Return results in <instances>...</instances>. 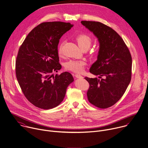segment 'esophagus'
<instances>
[{"instance_id":"1","label":"esophagus","mask_w":148,"mask_h":148,"mask_svg":"<svg viewBox=\"0 0 148 148\" xmlns=\"http://www.w3.org/2000/svg\"><path fill=\"white\" fill-rule=\"evenodd\" d=\"M75 77L76 78H83V77H82L81 75L78 74H75Z\"/></svg>"}]
</instances>
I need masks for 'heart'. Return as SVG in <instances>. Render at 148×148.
<instances>
[{
	"instance_id": "b5f03b06",
	"label": "heart",
	"mask_w": 148,
	"mask_h": 148,
	"mask_svg": "<svg viewBox=\"0 0 148 148\" xmlns=\"http://www.w3.org/2000/svg\"><path fill=\"white\" fill-rule=\"evenodd\" d=\"M75 39L79 46V47L83 50V49H88L91 45L92 42V37L85 33H80L77 34L75 36ZM64 42H62L58 47V53L59 56L63 55V47ZM96 50L93 51V53L95 52ZM86 63L84 60H70L66 62L64 64L65 69L69 71H71L74 73H82L84 67L86 66Z\"/></svg>"
}]
</instances>
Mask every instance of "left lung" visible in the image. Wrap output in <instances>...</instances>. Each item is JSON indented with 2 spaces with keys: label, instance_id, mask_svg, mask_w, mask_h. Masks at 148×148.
Masks as SVG:
<instances>
[{
  "label": "left lung",
  "instance_id": "obj_1",
  "mask_svg": "<svg viewBox=\"0 0 148 148\" xmlns=\"http://www.w3.org/2000/svg\"><path fill=\"white\" fill-rule=\"evenodd\" d=\"M81 23L100 43L97 60L89 71L101 79L85 78L89 84L88 99L97 108H108L120 99L131 81L132 57L124 41L113 29L97 21Z\"/></svg>",
  "mask_w": 148,
  "mask_h": 148
}]
</instances>
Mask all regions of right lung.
Instances as JSON below:
<instances>
[{
    "instance_id": "obj_1",
    "label": "right lung",
    "mask_w": 148,
    "mask_h": 148,
    "mask_svg": "<svg viewBox=\"0 0 148 148\" xmlns=\"http://www.w3.org/2000/svg\"><path fill=\"white\" fill-rule=\"evenodd\" d=\"M73 25L61 21L45 22L35 27L20 46L16 62V74L23 93L35 106L51 109L64 99L66 89L74 81L62 68L58 46L59 39Z\"/></svg>"
}]
</instances>
